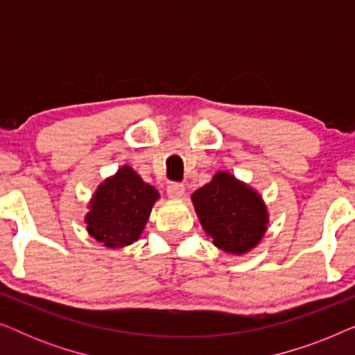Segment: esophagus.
Listing matches in <instances>:
<instances>
[{"label":"esophagus","mask_w":355,"mask_h":355,"mask_svg":"<svg viewBox=\"0 0 355 355\" xmlns=\"http://www.w3.org/2000/svg\"><path fill=\"white\" fill-rule=\"evenodd\" d=\"M186 192V187L179 182H171L168 186V197L169 198H181Z\"/></svg>","instance_id":"34e87169"}]
</instances>
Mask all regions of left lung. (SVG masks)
<instances>
[{
    "mask_svg": "<svg viewBox=\"0 0 355 355\" xmlns=\"http://www.w3.org/2000/svg\"><path fill=\"white\" fill-rule=\"evenodd\" d=\"M207 236L218 249L242 255L261 241L268 225V211L260 193L226 171L216 173L192 193Z\"/></svg>",
    "mask_w": 355,
    "mask_h": 355,
    "instance_id": "left-lung-1",
    "label": "left lung"
}]
</instances>
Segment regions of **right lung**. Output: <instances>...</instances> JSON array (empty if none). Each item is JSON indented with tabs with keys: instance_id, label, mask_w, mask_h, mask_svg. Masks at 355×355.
I'll return each instance as SVG.
<instances>
[{
	"instance_id": "add662e5",
	"label": "right lung",
	"mask_w": 355,
	"mask_h": 355,
	"mask_svg": "<svg viewBox=\"0 0 355 355\" xmlns=\"http://www.w3.org/2000/svg\"><path fill=\"white\" fill-rule=\"evenodd\" d=\"M158 197L157 189L124 164L95 191L85 215L87 231L110 249L130 245L142 234Z\"/></svg>"
}]
</instances>
